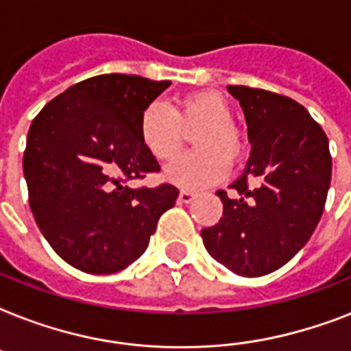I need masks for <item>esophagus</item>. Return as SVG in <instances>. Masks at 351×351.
<instances>
[{
	"label": "esophagus",
	"instance_id": "1",
	"mask_svg": "<svg viewBox=\"0 0 351 351\" xmlns=\"http://www.w3.org/2000/svg\"><path fill=\"white\" fill-rule=\"evenodd\" d=\"M193 198H195V193L189 191V189H182L180 195H178V200H180V202H184V204H189Z\"/></svg>",
	"mask_w": 351,
	"mask_h": 351
}]
</instances>
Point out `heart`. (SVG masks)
<instances>
[{"label":"heart","mask_w":351,"mask_h":351,"mask_svg":"<svg viewBox=\"0 0 351 351\" xmlns=\"http://www.w3.org/2000/svg\"><path fill=\"white\" fill-rule=\"evenodd\" d=\"M231 107L224 96L213 90H198L176 98L173 107L151 101L138 118L142 145L160 162H169L180 153L184 131H191L197 151L180 156L165 171L167 180L180 187H204L228 175L230 162L244 154V138L231 121Z\"/></svg>","instance_id":"b5f03b06"}]
</instances>
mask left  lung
Instances as JSON below:
<instances>
[{"mask_svg": "<svg viewBox=\"0 0 351 351\" xmlns=\"http://www.w3.org/2000/svg\"><path fill=\"white\" fill-rule=\"evenodd\" d=\"M247 123L244 173L219 189V224L200 231L215 261L240 277H262L291 261L310 240L332 182L326 132L299 101L271 90L228 85Z\"/></svg>", "mask_w": 351, "mask_h": 351, "instance_id": "8db88e82", "label": "left lung"}]
</instances>
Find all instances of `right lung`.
Returning a JSON list of instances; mask_svg holds the SVG:
<instances>
[{"instance_id":"right-lung-1","label":"right lung","mask_w":351,"mask_h":351,"mask_svg":"<svg viewBox=\"0 0 351 351\" xmlns=\"http://www.w3.org/2000/svg\"><path fill=\"white\" fill-rule=\"evenodd\" d=\"M171 82L101 74L69 87L32 120L23 153L30 211L63 261L85 273H117L147 250L173 208L171 184L129 187L158 173L138 118Z\"/></svg>"}]
</instances>
